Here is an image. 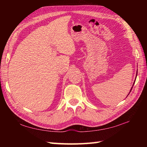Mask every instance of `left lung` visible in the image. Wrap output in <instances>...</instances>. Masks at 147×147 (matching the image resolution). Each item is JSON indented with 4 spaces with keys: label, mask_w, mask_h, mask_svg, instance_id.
Returning <instances> with one entry per match:
<instances>
[{
    "label": "left lung",
    "mask_w": 147,
    "mask_h": 147,
    "mask_svg": "<svg viewBox=\"0 0 147 147\" xmlns=\"http://www.w3.org/2000/svg\"><path fill=\"white\" fill-rule=\"evenodd\" d=\"M131 90H132V88H131ZM131 91H130V92H131Z\"/></svg>",
    "instance_id": "left-lung-1"
}]
</instances>
